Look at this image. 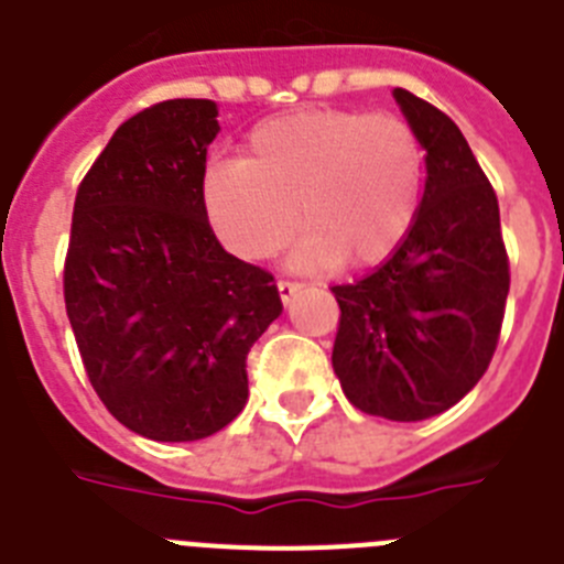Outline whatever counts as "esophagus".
I'll use <instances>...</instances> for the list:
<instances>
[{
  "label": "esophagus",
  "mask_w": 564,
  "mask_h": 564,
  "mask_svg": "<svg viewBox=\"0 0 564 564\" xmlns=\"http://www.w3.org/2000/svg\"><path fill=\"white\" fill-rule=\"evenodd\" d=\"M297 289H301V283H297V281H286V278H283V281H278V294H281L283 303L292 301Z\"/></svg>",
  "instance_id": "esophagus-1"
}]
</instances>
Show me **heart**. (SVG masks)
Returning <instances> with one entry per match:
<instances>
[{"instance_id":"obj_1","label":"heart","mask_w":564,"mask_h":564,"mask_svg":"<svg viewBox=\"0 0 564 564\" xmlns=\"http://www.w3.org/2000/svg\"><path fill=\"white\" fill-rule=\"evenodd\" d=\"M424 154L393 115L306 109L258 123L241 162H213L202 180L207 219L236 256L261 261L303 232L297 263H379L419 210Z\"/></svg>"}]
</instances>
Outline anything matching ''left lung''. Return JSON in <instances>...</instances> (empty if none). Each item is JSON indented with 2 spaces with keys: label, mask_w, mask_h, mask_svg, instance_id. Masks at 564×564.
<instances>
[{
  "label": "left lung",
  "mask_w": 564,
  "mask_h": 564,
  "mask_svg": "<svg viewBox=\"0 0 564 564\" xmlns=\"http://www.w3.org/2000/svg\"><path fill=\"white\" fill-rule=\"evenodd\" d=\"M427 151L419 213L393 256L332 286L339 328L332 365L348 402L390 421H424L484 377L503 326L509 256L495 187L458 126L393 89Z\"/></svg>",
  "instance_id": "obj_1"
}]
</instances>
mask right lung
Listing matches in <instances>:
<instances>
[{"mask_svg":"<svg viewBox=\"0 0 564 564\" xmlns=\"http://www.w3.org/2000/svg\"><path fill=\"white\" fill-rule=\"evenodd\" d=\"M213 100L176 98L126 120L75 196L64 303L86 377L151 441H199L247 404V354L283 312L275 278L230 256L202 180Z\"/></svg>","mask_w":564,"mask_h":564,"instance_id":"add662e5","label":"right lung"}]
</instances>
